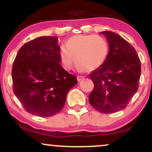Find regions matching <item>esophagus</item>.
<instances>
[{"label": "esophagus", "mask_w": 152, "mask_h": 152, "mask_svg": "<svg viewBox=\"0 0 152 152\" xmlns=\"http://www.w3.org/2000/svg\"><path fill=\"white\" fill-rule=\"evenodd\" d=\"M84 78H85L84 76H77V80H78V81H81V80H83Z\"/></svg>", "instance_id": "1"}]
</instances>
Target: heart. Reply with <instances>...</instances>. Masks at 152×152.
Returning a JSON list of instances; mask_svg holds the SVG:
<instances>
[{
  "mask_svg": "<svg viewBox=\"0 0 152 152\" xmlns=\"http://www.w3.org/2000/svg\"><path fill=\"white\" fill-rule=\"evenodd\" d=\"M109 46L106 40L96 35H76L71 37L66 47L60 50V58L63 66L70 70L77 63L79 71H94L101 67L107 58Z\"/></svg>",
  "mask_w": 152,
  "mask_h": 152,
  "instance_id": "obj_1",
  "label": "heart"
}]
</instances>
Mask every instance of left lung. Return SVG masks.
I'll return each instance as SVG.
<instances>
[{
    "instance_id": "left-lung-1",
    "label": "left lung",
    "mask_w": 152,
    "mask_h": 152,
    "mask_svg": "<svg viewBox=\"0 0 152 152\" xmlns=\"http://www.w3.org/2000/svg\"><path fill=\"white\" fill-rule=\"evenodd\" d=\"M101 34L109 42V52L104 64L89 75L94 87L88 100L96 111L110 114L125 109L137 91L141 61L135 48L119 35Z\"/></svg>"
}]
</instances>
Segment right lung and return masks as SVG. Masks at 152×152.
I'll return each instance as SVG.
<instances>
[{"label": "right lung", "mask_w": 152, "mask_h": 152, "mask_svg": "<svg viewBox=\"0 0 152 152\" xmlns=\"http://www.w3.org/2000/svg\"><path fill=\"white\" fill-rule=\"evenodd\" d=\"M60 62L56 37L41 36L19 49L12 67L13 89L27 112L48 117L64 108L68 92L78 81Z\"/></svg>", "instance_id": "add662e5"}]
</instances>
